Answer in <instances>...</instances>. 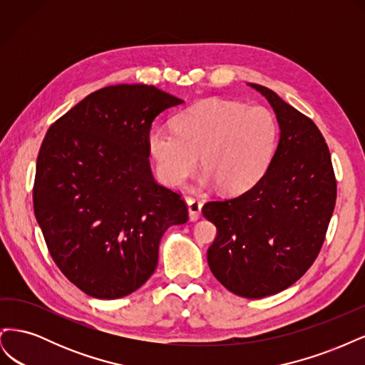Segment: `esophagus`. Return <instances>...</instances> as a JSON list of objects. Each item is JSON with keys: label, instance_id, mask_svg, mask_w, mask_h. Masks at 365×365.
I'll return each mask as SVG.
<instances>
[{"label": "esophagus", "instance_id": "obj_1", "mask_svg": "<svg viewBox=\"0 0 365 365\" xmlns=\"http://www.w3.org/2000/svg\"><path fill=\"white\" fill-rule=\"evenodd\" d=\"M185 202H187V207H189V217L192 222H195V220L201 217L202 202L200 200H196V197H185Z\"/></svg>", "mask_w": 365, "mask_h": 365}]
</instances>
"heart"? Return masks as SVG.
I'll use <instances>...</instances> for the list:
<instances>
[{
  "mask_svg": "<svg viewBox=\"0 0 365 365\" xmlns=\"http://www.w3.org/2000/svg\"><path fill=\"white\" fill-rule=\"evenodd\" d=\"M173 129L149 130L146 143L158 178L181 185L201 157L202 184L239 193L267 172L277 145V123L263 106L204 101L173 120Z\"/></svg>",
  "mask_w": 365,
  "mask_h": 365,
  "instance_id": "1",
  "label": "heart"
}]
</instances>
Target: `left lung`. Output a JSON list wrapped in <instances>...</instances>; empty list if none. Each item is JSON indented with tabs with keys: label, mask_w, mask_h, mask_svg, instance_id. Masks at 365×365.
Masks as SVG:
<instances>
[{
	"label": "left lung",
	"mask_w": 365,
	"mask_h": 365,
	"mask_svg": "<svg viewBox=\"0 0 365 365\" xmlns=\"http://www.w3.org/2000/svg\"><path fill=\"white\" fill-rule=\"evenodd\" d=\"M274 109L280 137L267 172L250 190L210 201L202 215L217 230L207 260L239 297L289 288L311 268L336 201L330 152L311 118L262 85L248 83Z\"/></svg>",
	"instance_id": "1"
}]
</instances>
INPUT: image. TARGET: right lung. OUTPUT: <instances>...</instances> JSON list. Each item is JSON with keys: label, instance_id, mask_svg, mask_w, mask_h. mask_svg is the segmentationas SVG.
I'll return each instance as SVG.
<instances>
[{"label": "right lung", "instance_id": "obj_1", "mask_svg": "<svg viewBox=\"0 0 365 365\" xmlns=\"http://www.w3.org/2000/svg\"><path fill=\"white\" fill-rule=\"evenodd\" d=\"M181 98L152 85L102 88L48 129L36 161L33 208L54 263L85 294L129 295L158 263L164 231L187 205L153 178L152 121Z\"/></svg>", "mask_w": 365, "mask_h": 365}]
</instances>
